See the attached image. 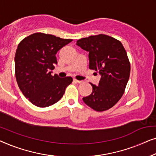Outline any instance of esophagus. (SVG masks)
Listing matches in <instances>:
<instances>
[{
  "label": "esophagus",
  "instance_id": "1",
  "mask_svg": "<svg viewBox=\"0 0 156 156\" xmlns=\"http://www.w3.org/2000/svg\"><path fill=\"white\" fill-rule=\"evenodd\" d=\"M74 81H75V82H76V83H83L82 80H76V79H74Z\"/></svg>",
  "mask_w": 156,
  "mask_h": 156
}]
</instances>
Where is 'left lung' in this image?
<instances>
[{
    "label": "left lung",
    "mask_w": 156,
    "mask_h": 156,
    "mask_svg": "<svg viewBox=\"0 0 156 156\" xmlns=\"http://www.w3.org/2000/svg\"><path fill=\"white\" fill-rule=\"evenodd\" d=\"M76 45L89 52L90 69L101 76L98 85L90 83L93 92L83 102L98 112L110 109L122 98L130 75L126 50L121 41L102 34L79 39Z\"/></svg>",
    "instance_id": "1"
}]
</instances>
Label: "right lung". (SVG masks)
I'll return each instance as SVG.
<instances>
[{"instance_id": "add662e5", "label": "right lung", "mask_w": 156, "mask_h": 156, "mask_svg": "<svg viewBox=\"0 0 156 156\" xmlns=\"http://www.w3.org/2000/svg\"><path fill=\"white\" fill-rule=\"evenodd\" d=\"M72 39L37 32L25 37L17 46L15 56V77L22 93L32 104L46 107L63 97L73 81L71 77L51 75L56 54Z\"/></svg>"}]
</instances>
